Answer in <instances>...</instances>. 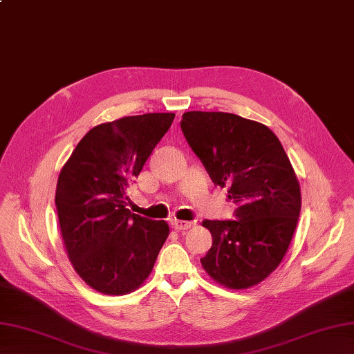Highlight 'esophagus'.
I'll use <instances>...</instances> for the list:
<instances>
[{
    "label": "esophagus",
    "mask_w": 354,
    "mask_h": 354,
    "mask_svg": "<svg viewBox=\"0 0 354 354\" xmlns=\"http://www.w3.org/2000/svg\"><path fill=\"white\" fill-rule=\"evenodd\" d=\"M171 225L174 230L177 231H182V230H189L191 227H194V222L191 221H178V219H174L171 221Z\"/></svg>",
    "instance_id": "1"
}]
</instances>
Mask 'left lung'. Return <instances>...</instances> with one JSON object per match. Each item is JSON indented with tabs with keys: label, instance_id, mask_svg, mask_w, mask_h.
<instances>
[{
	"label": "left lung",
	"instance_id": "left-lung-1",
	"mask_svg": "<svg viewBox=\"0 0 354 354\" xmlns=\"http://www.w3.org/2000/svg\"><path fill=\"white\" fill-rule=\"evenodd\" d=\"M180 127L239 205L236 219L203 222L213 237L204 270L228 288L257 286L279 266L297 225L300 186L287 153L269 127L228 112H185Z\"/></svg>",
	"mask_w": 354,
	"mask_h": 354
}]
</instances>
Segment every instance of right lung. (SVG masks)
Masks as SVG:
<instances>
[{
    "label": "right lung",
    "instance_id": "1",
    "mask_svg": "<svg viewBox=\"0 0 354 354\" xmlns=\"http://www.w3.org/2000/svg\"><path fill=\"white\" fill-rule=\"evenodd\" d=\"M174 117L153 112L93 127L59 172L55 205L68 260L103 295L142 286L169 234L165 221L129 210L126 191Z\"/></svg>",
    "mask_w": 354,
    "mask_h": 354
}]
</instances>
